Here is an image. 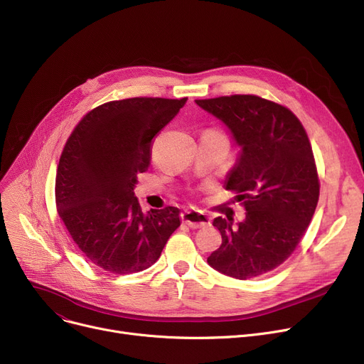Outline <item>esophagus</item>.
I'll list each match as a JSON object with an SVG mask.
<instances>
[{
	"mask_svg": "<svg viewBox=\"0 0 364 364\" xmlns=\"http://www.w3.org/2000/svg\"><path fill=\"white\" fill-rule=\"evenodd\" d=\"M181 218L190 228H202L211 224V218L202 211H196V209H186L181 214Z\"/></svg>",
	"mask_w": 364,
	"mask_h": 364,
	"instance_id": "34e87169",
	"label": "esophagus"
}]
</instances>
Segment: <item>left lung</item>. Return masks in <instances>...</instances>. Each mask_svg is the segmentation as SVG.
Returning <instances> with one entry per match:
<instances>
[{
    "instance_id": "1",
    "label": "left lung",
    "mask_w": 364,
    "mask_h": 364,
    "mask_svg": "<svg viewBox=\"0 0 364 364\" xmlns=\"http://www.w3.org/2000/svg\"><path fill=\"white\" fill-rule=\"evenodd\" d=\"M195 102L240 147L224 186L246 209L237 225L214 220L223 242L208 264L240 280L262 276L289 258L316 211L320 184L307 132L289 109L258 95Z\"/></svg>"
}]
</instances>
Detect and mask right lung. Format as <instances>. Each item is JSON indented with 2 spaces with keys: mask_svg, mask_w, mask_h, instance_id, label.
Wrapping results in <instances>:
<instances>
[{
  "mask_svg": "<svg viewBox=\"0 0 364 364\" xmlns=\"http://www.w3.org/2000/svg\"><path fill=\"white\" fill-rule=\"evenodd\" d=\"M186 100L105 103L87 113L66 141L55 176L57 213L82 254L106 272L149 269L181 224L176 206L143 213L134 187L149 168L151 139Z\"/></svg>",
  "mask_w": 364,
  "mask_h": 364,
  "instance_id": "1",
  "label": "right lung"
}]
</instances>
